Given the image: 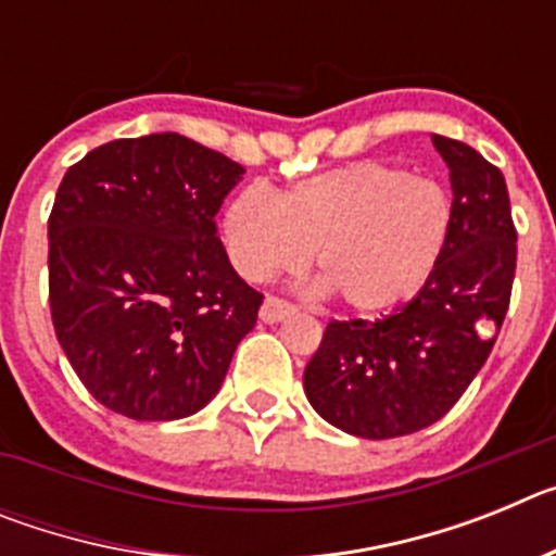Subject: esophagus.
Wrapping results in <instances>:
<instances>
[{"label": "esophagus", "instance_id": "obj_1", "mask_svg": "<svg viewBox=\"0 0 556 556\" xmlns=\"http://www.w3.org/2000/svg\"><path fill=\"white\" fill-rule=\"evenodd\" d=\"M294 312H298V308H294L292 303L281 301V298H267V301L262 303V312H258V317H262L264 323H281V320H287V317H292Z\"/></svg>", "mask_w": 556, "mask_h": 556}]
</instances>
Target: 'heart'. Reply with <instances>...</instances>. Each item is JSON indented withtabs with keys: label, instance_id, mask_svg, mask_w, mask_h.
<instances>
[{
	"label": "heart",
	"instance_id": "b5f03b06",
	"mask_svg": "<svg viewBox=\"0 0 556 556\" xmlns=\"http://www.w3.org/2000/svg\"><path fill=\"white\" fill-rule=\"evenodd\" d=\"M454 228L451 194L384 161L328 169L273 198L248 186L223 214L230 264L248 281L301 269L314 273L358 314L415 298L443 262Z\"/></svg>",
	"mask_w": 556,
	"mask_h": 556
}]
</instances>
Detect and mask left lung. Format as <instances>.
<instances>
[{
    "instance_id": "1",
    "label": "left lung",
    "mask_w": 556,
    "mask_h": 556,
    "mask_svg": "<svg viewBox=\"0 0 556 556\" xmlns=\"http://www.w3.org/2000/svg\"><path fill=\"white\" fill-rule=\"evenodd\" d=\"M431 141L454 191L443 262L381 320L328 323L303 372L314 412L365 440L437 424L488 362L513 294L518 233L504 175L473 147L445 136Z\"/></svg>"
}]
</instances>
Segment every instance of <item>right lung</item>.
I'll use <instances>...</instances> for the list:
<instances>
[{
    "mask_svg": "<svg viewBox=\"0 0 556 556\" xmlns=\"http://www.w3.org/2000/svg\"><path fill=\"white\" fill-rule=\"evenodd\" d=\"M244 169L178 132L68 166L49 214V308L86 390L130 420H178L225 381L262 294L236 275L217 211Z\"/></svg>",
    "mask_w": 556,
    "mask_h": 556,
    "instance_id": "1",
    "label": "right lung"
}]
</instances>
